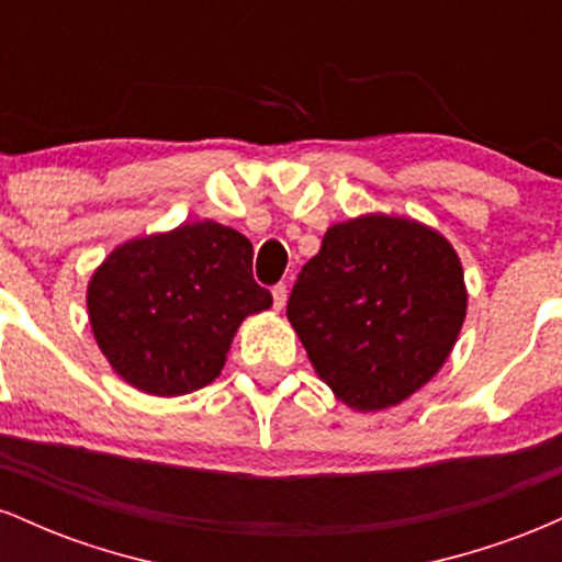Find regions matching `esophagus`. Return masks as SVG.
Segmentation results:
<instances>
[{
    "label": "esophagus",
    "mask_w": 562,
    "mask_h": 562,
    "mask_svg": "<svg viewBox=\"0 0 562 562\" xmlns=\"http://www.w3.org/2000/svg\"><path fill=\"white\" fill-rule=\"evenodd\" d=\"M272 299H274L277 312H282V308H285V301H288V288L285 285H274L272 288Z\"/></svg>",
    "instance_id": "obj_1"
}]
</instances>
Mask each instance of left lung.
Returning a JSON list of instances; mask_svg holds the SVG:
<instances>
[{
    "label": "left lung",
    "instance_id": "1",
    "mask_svg": "<svg viewBox=\"0 0 562 562\" xmlns=\"http://www.w3.org/2000/svg\"><path fill=\"white\" fill-rule=\"evenodd\" d=\"M465 314L454 245L417 218L389 214L333 224L288 301L314 372L357 412L389 409L430 383Z\"/></svg>",
    "mask_w": 562,
    "mask_h": 562
}]
</instances>
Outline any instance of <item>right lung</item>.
<instances>
[{
	"mask_svg": "<svg viewBox=\"0 0 562 562\" xmlns=\"http://www.w3.org/2000/svg\"><path fill=\"white\" fill-rule=\"evenodd\" d=\"M250 267L248 237L211 218L115 245L87 285L102 357L150 396L214 383L243 319L272 306Z\"/></svg>",
	"mask_w": 562,
	"mask_h": 562,
	"instance_id": "obj_1",
	"label": "right lung"
}]
</instances>
